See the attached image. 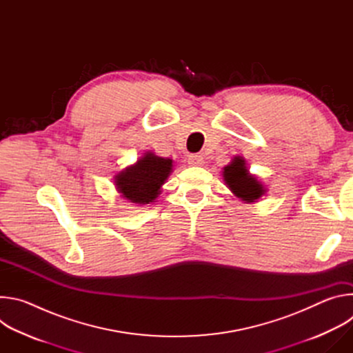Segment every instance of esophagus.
<instances>
[{"instance_id":"esophagus-1","label":"esophagus","mask_w":353,"mask_h":353,"mask_svg":"<svg viewBox=\"0 0 353 353\" xmlns=\"http://www.w3.org/2000/svg\"><path fill=\"white\" fill-rule=\"evenodd\" d=\"M187 161H188V165H191V166H201L204 163V158L201 155H196V154L188 155Z\"/></svg>"}]
</instances>
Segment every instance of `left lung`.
<instances>
[{
    "label": "left lung",
    "instance_id": "left-lung-1",
    "mask_svg": "<svg viewBox=\"0 0 353 353\" xmlns=\"http://www.w3.org/2000/svg\"><path fill=\"white\" fill-rule=\"evenodd\" d=\"M222 177L230 192L244 204L257 203L267 192V187L253 173L240 155L233 157L230 163L222 169Z\"/></svg>",
    "mask_w": 353,
    "mask_h": 353
}]
</instances>
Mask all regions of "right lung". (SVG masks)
Wrapping results in <instances>:
<instances>
[{
	"instance_id": "right-lung-1",
	"label": "right lung",
	"mask_w": 353,
	"mask_h": 353,
	"mask_svg": "<svg viewBox=\"0 0 353 353\" xmlns=\"http://www.w3.org/2000/svg\"><path fill=\"white\" fill-rule=\"evenodd\" d=\"M172 172L173 159L158 157L154 150H146L134 165L116 173L113 180L125 203L141 207L155 203Z\"/></svg>"
}]
</instances>
